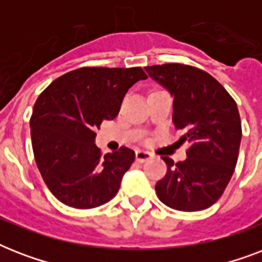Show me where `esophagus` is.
Listing matches in <instances>:
<instances>
[{"instance_id": "1", "label": "esophagus", "mask_w": 262, "mask_h": 262, "mask_svg": "<svg viewBox=\"0 0 262 262\" xmlns=\"http://www.w3.org/2000/svg\"><path fill=\"white\" fill-rule=\"evenodd\" d=\"M148 159H151V154H149V152L143 151V149L136 151V160H137L139 163H144V162H147Z\"/></svg>"}]
</instances>
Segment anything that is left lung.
Here are the masks:
<instances>
[{"mask_svg": "<svg viewBox=\"0 0 262 262\" xmlns=\"http://www.w3.org/2000/svg\"><path fill=\"white\" fill-rule=\"evenodd\" d=\"M149 77L171 94L172 122L189 141L187 158L156 183L159 200L183 212L207 209L220 199L235 170L242 126L235 100L209 73L182 63L147 67Z\"/></svg>", "mask_w": 262, "mask_h": 262, "instance_id": "8db88e82", "label": "left lung"}]
</instances>
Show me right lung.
Listing matches in <instances>:
<instances>
[{"label": "right lung", "instance_id": "add662e5", "mask_svg": "<svg viewBox=\"0 0 262 262\" xmlns=\"http://www.w3.org/2000/svg\"><path fill=\"white\" fill-rule=\"evenodd\" d=\"M145 79L141 68H80L39 95L30 121L32 149L43 181L61 203L90 209L118 193L135 152L121 147L102 156L95 132L118 115L127 90Z\"/></svg>", "mask_w": 262, "mask_h": 262}]
</instances>
